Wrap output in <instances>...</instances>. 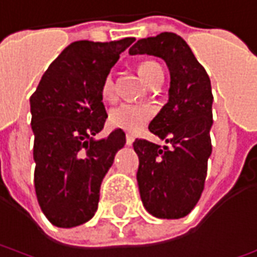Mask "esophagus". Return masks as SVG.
Segmentation results:
<instances>
[{"label":"esophagus","mask_w":257,"mask_h":257,"mask_svg":"<svg viewBox=\"0 0 257 257\" xmlns=\"http://www.w3.org/2000/svg\"><path fill=\"white\" fill-rule=\"evenodd\" d=\"M133 141H134V136L133 134H125V143H127V146H132Z\"/></svg>","instance_id":"esophagus-1"}]
</instances>
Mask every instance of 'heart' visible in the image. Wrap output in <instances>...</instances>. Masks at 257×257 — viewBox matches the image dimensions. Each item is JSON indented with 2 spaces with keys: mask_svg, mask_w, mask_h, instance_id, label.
I'll list each match as a JSON object with an SVG mask.
<instances>
[{
  "mask_svg": "<svg viewBox=\"0 0 257 257\" xmlns=\"http://www.w3.org/2000/svg\"><path fill=\"white\" fill-rule=\"evenodd\" d=\"M137 72L147 84L153 83L157 77L163 76V69L154 60H143L137 66ZM101 99L110 101L114 97V80L111 75L104 76L100 84ZM154 114V108L149 104L121 103L110 111V123L127 132H137Z\"/></svg>",
  "mask_w": 257,
  "mask_h": 257,
  "instance_id": "b5f03b06",
  "label": "heart"
}]
</instances>
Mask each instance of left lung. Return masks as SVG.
Listing matches in <instances>:
<instances>
[{"label": "left lung", "mask_w": 257, "mask_h": 257, "mask_svg": "<svg viewBox=\"0 0 257 257\" xmlns=\"http://www.w3.org/2000/svg\"><path fill=\"white\" fill-rule=\"evenodd\" d=\"M128 53L164 59L171 76L168 103L149 125L171 147L163 149L146 139L133 143L141 201L156 218H184L201 198L212 153L211 80L188 44L173 32L140 39Z\"/></svg>", "instance_id": "8db88e82"}]
</instances>
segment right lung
<instances>
[{
    "instance_id": "right-lung-1",
    "label": "right lung",
    "mask_w": 257,
    "mask_h": 257,
    "mask_svg": "<svg viewBox=\"0 0 257 257\" xmlns=\"http://www.w3.org/2000/svg\"><path fill=\"white\" fill-rule=\"evenodd\" d=\"M134 41L70 44L46 69L29 99L36 198L55 226L82 225L97 211L101 181L125 144L121 128L106 139H93L107 118L100 84Z\"/></svg>"
}]
</instances>
